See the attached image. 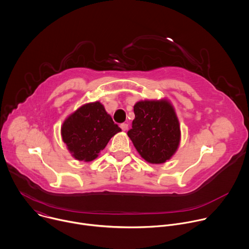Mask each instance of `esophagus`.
Masks as SVG:
<instances>
[{
  "mask_svg": "<svg viewBox=\"0 0 249 249\" xmlns=\"http://www.w3.org/2000/svg\"><path fill=\"white\" fill-rule=\"evenodd\" d=\"M121 128H122L124 131H125V130H127V128H128V124H121Z\"/></svg>",
  "mask_w": 249,
  "mask_h": 249,
  "instance_id": "1",
  "label": "esophagus"
}]
</instances>
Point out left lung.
<instances>
[{
    "label": "left lung",
    "instance_id": "8db88e82",
    "mask_svg": "<svg viewBox=\"0 0 249 249\" xmlns=\"http://www.w3.org/2000/svg\"><path fill=\"white\" fill-rule=\"evenodd\" d=\"M135 119L127 135L139 155L153 164L163 163L176 153L181 131L169 100H141L133 106Z\"/></svg>",
    "mask_w": 249,
    "mask_h": 249
}]
</instances>
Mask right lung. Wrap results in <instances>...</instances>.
I'll return each mask as SVG.
<instances>
[{
  "instance_id": "right-lung-1",
  "label": "right lung",
  "mask_w": 249,
  "mask_h": 249,
  "mask_svg": "<svg viewBox=\"0 0 249 249\" xmlns=\"http://www.w3.org/2000/svg\"><path fill=\"white\" fill-rule=\"evenodd\" d=\"M122 131L99 102L82 105L62 124L61 136L71 156L80 161H91L109 140Z\"/></svg>"
}]
</instances>
